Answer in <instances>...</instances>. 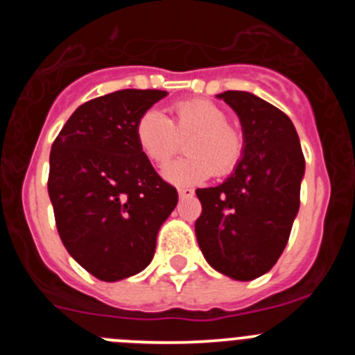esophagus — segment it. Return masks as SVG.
I'll list each match as a JSON object with an SVG mask.
<instances>
[{
	"mask_svg": "<svg viewBox=\"0 0 355 355\" xmlns=\"http://www.w3.org/2000/svg\"><path fill=\"white\" fill-rule=\"evenodd\" d=\"M178 193H180L181 199H192V197L196 196V192H193L192 188H180V190H178Z\"/></svg>",
	"mask_w": 355,
	"mask_h": 355,
	"instance_id": "obj_1",
	"label": "esophagus"
}]
</instances>
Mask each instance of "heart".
Wrapping results in <instances>:
<instances>
[{"label": "heart", "instance_id": "b5f03b06", "mask_svg": "<svg viewBox=\"0 0 355 355\" xmlns=\"http://www.w3.org/2000/svg\"><path fill=\"white\" fill-rule=\"evenodd\" d=\"M171 119L159 110L144 112L135 124V140L142 155L155 165L167 162L188 137V155L167 163L163 175L174 184H197L215 172L225 175L243 156V137L227 122L220 106L192 97L172 103Z\"/></svg>", "mask_w": 355, "mask_h": 355}]
</instances>
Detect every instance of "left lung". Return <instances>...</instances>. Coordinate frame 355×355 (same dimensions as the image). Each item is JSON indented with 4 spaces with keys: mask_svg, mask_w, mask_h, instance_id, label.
Wrapping results in <instances>:
<instances>
[{
    "mask_svg": "<svg viewBox=\"0 0 355 355\" xmlns=\"http://www.w3.org/2000/svg\"><path fill=\"white\" fill-rule=\"evenodd\" d=\"M236 112L243 156L218 187L197 188L196 234L206 261L236 281L266 274L283 254L300 206L302 149L284 112L250 92L218 94Z\"/></svg>",
    "mask_w": 355,
    "mask_h": 355,
    "instance_id": "obj_1",
    "label": "left lung"
}]
</instances>
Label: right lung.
<instances>
[{
    "label": "right lung",
    "instance_id": "1",
    "mask_svg": "<svg viewBox=\"0 0 355 355\" xmlns=\"http://www.w3.org/2000/svg\"><path fill=\"white\" fill-rule=\"evenodd\" d=\"M165 90L126 89L87 101L69 117L49 155L48 192L60 240L101 281L139 274L178 205L135 140L144 112Z\"/></svg>",
    "mask_w": 355,
    "mask_h": 355
}]
</instances>
